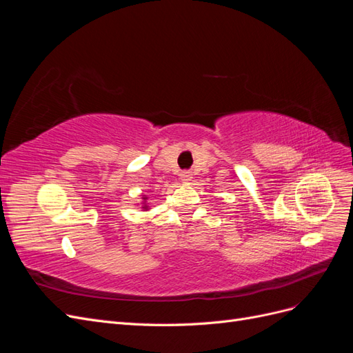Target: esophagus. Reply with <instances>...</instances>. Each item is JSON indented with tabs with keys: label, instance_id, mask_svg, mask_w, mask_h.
I'll list each match as a JSON object with an SVG mask.
<instances>
[{
	"label": "esophagus",
	"instance_id": "esophagus-1",
	"mask_svg": "<svg viewBox=\"0 0 353 353\" xmlns=\"http://www.w3.org/2000/svg\"><path fill=\"white\" fill-rule=\"evenodd\" d=\"M191 174L190 172H181V175H179V179H181V183H184V184H188L190 181H191Z\"/></svg>",
	"mask_w": 353,
	"mask_h": 353
}]
</instances>
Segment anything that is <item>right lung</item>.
Returning a JSON list of instances; mask_svg holds the SVG:
<instances>
[{
	"label": "right lung",
	"instance_id": "add662e5",
	"mask_svg": "<svg viewBox=\"0 0 353 353\" xmlns=\"http://www.w3.org/2000/svg\"><path fill=\"white\" fill-rule=\"evenodd\" d=\"M147 199H148L147 196L141 197V200H143L141 201V210H148V209H150V206H148V203H147Z\"/></svg>",
	"mask_w": 353,
	"mask_h": 353
}]
</instances>
